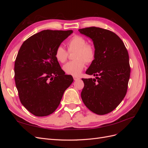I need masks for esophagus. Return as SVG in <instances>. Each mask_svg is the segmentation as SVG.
Segmentation results:
<instances>
[{"instance_id":"obj_1","label":"esophagus","mask_w":148,"mask_h":148,"mask_svg":"<svg viewBox=\"0 0 148 148\" xmlns=\"http://www.w3.org/2000/svg\"><path fill=\"white\" fill-rule=\"evenodd\" d=\"M73 79H74L75 81H77V80L79 79L80 78H78V77H73Z\"/></svg>"}]
</instances>
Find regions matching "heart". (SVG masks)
<instances>
[{
  "instance_id": "heart-1",
  "label": "heart",
  "mask_w": 148,
  "mask_h": 148,
  "mask_svg": "<svg viewBox=\"0 0 148 148\" xmlns=\"http://www.w3.org/2000/svg\"><path fill=\"white\" fill-rule=\"evenodd\" d=\"M70 52L75 51L73 59L75 60L66 63L63 66L65 72L73 77H78L85 66V62L91 64L95 60V49L91 44H87L83 36H74L67 43ZM68 52L62 46H58L55 52V57L57 61L64 63L68 57Z\"/></svg>"
}]
</instances>
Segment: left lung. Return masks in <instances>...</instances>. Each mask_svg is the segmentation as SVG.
I'll list each match as a JSON object with an SVG mask.
<instances>
[{
	"mask_svg": "<svg viewBox=\"0 0 148 148\" xmlns=\"http://www.w3.org/2000/svg\"><path fill=\"white\" fill-rule=\"evenodd\" d=\"M92 39L95 58L86 71L96 78L82 80L84 105L98 115L114 110L123 99L130 75L128 53L124 43L112 31L97 27L78 30Z\"/></svg>",
	"mask_w": 148,
	"mask_h": 148,
	"instance_id": "left-lung-1",
	"label": "left lung"
}]
</instances>
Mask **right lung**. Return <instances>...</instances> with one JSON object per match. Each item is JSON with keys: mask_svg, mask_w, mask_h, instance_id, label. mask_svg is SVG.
I'll use <instances>...</instances> for the list:
<instances>
[{"mask_svg": "<svg viewBox=\"0 0 148 148\" xmlns=\"http://www.w3.org/2000/svg\"><path fill=\"white\" fill-rule=\"evenodd\" d=\"M72 33V30H43L26 39L18 52L14 71L20 100L38 117L52 114L73 82L55 57L57 47Z\"/></svg>", "mask_w": 148, "mask_h": 148, "instance_id": "1", "label": "right lung"}]
</instances>
